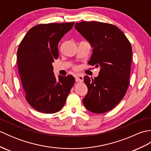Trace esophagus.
<instances>
[{
	"mask_svg": "<svg viewBox=\"0 0 151 151\" xmlns=\"http://www.w3.org/2000/svg\"><path fill=\"white\" fill-rule=\"evenodd\" d=\"M75 80L76 82H83V81H84V77H83L82 75H78L75 76Z\"/></svg>",
	"mask_w": 151,
	"mask_h": 151,
	"instance_id": "obj_1",
	"label": "esophagus"
}]
</instances>
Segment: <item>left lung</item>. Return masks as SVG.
Listing matches in <instances>:
<instances>
[{"instance_id": "obj_1", "label": "left lung", "mask_w": 151, "mask_h": 151, "mask_svg": "<svg viewBox=\"0 0 151 151\" xmlns=\"http://www.w3.org/2000/svg\"><path fill=\"white\" fill-rule=\"evenodd\" d=\"M75 27L93 47L89 64L101 68L94 79L84 76L88 91L83 103L93 113H105L116 106L126 94L132 63L131 44L113 24L82 21L76 22Z\"/></svg>"}]
</instances>
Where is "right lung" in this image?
Masks as SVG:
<instances>
[{"label": "right lung", "mask_w": 151, "mask_h": 151, "mask_svg": "<svg viewBox=\"0 0 151 151\" xmlns=\"http://www.w3.org/2000/svg\"><path fill=\"white\" fill-rule=\"evenodd\" d=\"M74 23L37 24L28 30L19 44L17 66L25 98L41 113L59 111L75 84L70 75L56 78L52 65L58 58L60 41Z\"/></svg>", "instance_id": "right-lung-1"}]
</instances>
